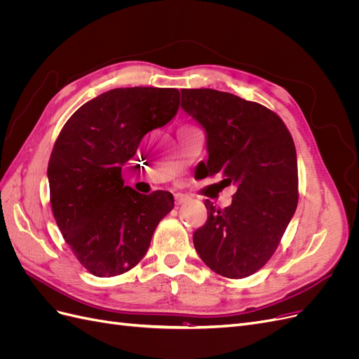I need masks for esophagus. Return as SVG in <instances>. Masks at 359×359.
Here are the masks:
<instances>
[{
	"instance_id": "obj_1",
	"label": "esophagus",
	"mask_w": 359,
	"mask_h": 359,
	"mask_svg": "<svg viewBox=\"0 0 359 359\" xmlns=\"http://www.w3.org/2000/svg\"><path fill=\"white\" fill-rule=\"evenodd\" d=\"M187 199V196L184 193H175V201L178 202V203H182L184 201Z\"/></svg>"
}]
</instances>
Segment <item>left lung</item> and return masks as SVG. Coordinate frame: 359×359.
I'll return each mask as SVG.
<instances>
[{
	"label": "left lung",
	"mask_w": 359,
	"mask_h": 359,
	"mask_svg": "<svg viewBox=\"0 0 359 359\" xmlns=\"http://www.w3.org/2000/svg\"><path fill=\"white\" fill-rule=\"evenodd\" d=\"M181 107L203 127L205 177L220 175L236 191L231 206L208 199V220L193 233L206 266L227 278L255 274L274 255L298 205L297 149L268 107L231 93L181 90Z\"/></svg>",
	"instance_id": "8db88e82"
}]
</instances>
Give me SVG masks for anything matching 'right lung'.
<instances>
[{
	"instance_id": "add662e5",
	"label": "right lung",
	"mask_w": 359,
	"mask_h": 359,
	"mask_svg": "<svg viewBox=\"0 0 359 359\" xmlns=\"http://www.w3.org/2000/svg\"><path fill=\"white\" fill-rule=\"evenodd\" d=\"M177 88H115L86 102L60 132L48 165L52 212L82 266L114 277L136 266L172 193L124 186L123 166L142 137L177 115Z\"/></svg>"
}]
</instances>
